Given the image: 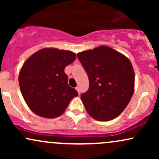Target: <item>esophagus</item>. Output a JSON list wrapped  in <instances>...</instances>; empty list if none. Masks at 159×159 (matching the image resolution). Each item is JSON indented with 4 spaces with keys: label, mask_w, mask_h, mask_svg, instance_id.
Returning a JSON list of instances; mask_svg holds the SVG:
<instances>
[{
    "label": "esophagus",
    "mask_w": 159,
    "mask_h": 159,
    "mask_svg": "<svg viewBox=\"0 0 159 159\" xmlns=\"http://www.w3.org/2000/svg\"><path fill=\"white\" fill-rule=\"evenodd\" d=\"M75 89H76V90H77L78 91V93H81V90H80V87H75Z\"/></svg>",
    "instance_id": "obj_1"
}]
</instances>
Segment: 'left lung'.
I'll use <instances>...</instances> for the list:
<instances>
[{
    "label": "left lung",
    "instance_id": "8db88e82",
    "mask_svg": "<svg viewBox=\"0 0 159 159\" xmlns=\"http://www.w3.org/2000/svg\"><path fill=\"white\" fill-rule=\"evenodd\" d=\"M89 78V89L81 95L87 113L98 121H108L121 114L130 102L134 72L130 61L107 46L78 53Z\"/></svg>",
    "mask_w": 159,
    "mask_h": 159
}]
</instances>
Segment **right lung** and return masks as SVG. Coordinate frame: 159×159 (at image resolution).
<instances>
[{"instance_id": "right-lung-1", "label": "right lung", "mask_w": 159, "mask_h": 159, "mask_svg": "<svg viewBox=\"0 0 159 159\" xmlns=\"http://www.w3.org/2000/svg\"><path fill=\"white\" fill-rule=\"evenodd\" d=\"M75 54L57 48H43L25 61L19 82L24 99L30 110L45 118L57 117L71 99L78 93L69 87L66 66L75 60Z\"/></svg>"}]
</instances>
